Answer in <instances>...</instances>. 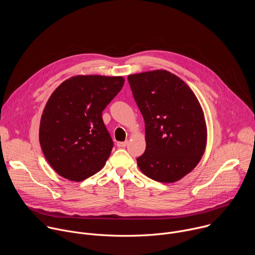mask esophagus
Masks as SVG:
<instances>
[{
	"mask_svg": "<svg viewBox=\"0 0 255 255\" xmlns=\"http://www.w3.org/2000/svg\"><path fill=\"white\" fill-rule=\"evenodd\" d=\"M128 145V141H124V142H117V146L118 147H125Z\"/></svg>",
	"mask_w": 255,
	"mask_h": 255,
	"instance_id": "1",
	"label": "esophagus"
}]
</instances>
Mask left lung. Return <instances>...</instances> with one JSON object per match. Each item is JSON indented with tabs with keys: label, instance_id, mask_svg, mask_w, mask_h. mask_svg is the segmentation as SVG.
<instances>
[{
	"label": "left lung",
	"instance_id": "8db88e82",
	"mask_svg": "<svg viewBox=\"0 0 255 255\" xmlns=\"http://www.w3.org/2000/svg\"><path fill=\"white\" fill-rule=\"evenodd\" d=\"M145 122L146 148L137 158L153 180L174 183L200 162L207 144L203 109L190 87L175 75L156 69L128 76Z\"/></svg>",
	"mask_w": 255,
	"mask_h": 255
}]
</instances>
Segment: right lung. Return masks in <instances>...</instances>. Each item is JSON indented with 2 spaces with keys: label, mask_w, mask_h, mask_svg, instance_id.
<instances>
[{
  "label": "right lung",
  "mask_w": 255,
  "mask_h": 255,
  "mask_svg": "<svg viewBox=\"0 0 255 255\" xmlns=\"http://www.w3.org/2000/svg\"><path fill=\"white\" fill-rule=\"evenodd\" d=\"M124 82L122 77L76 76L51 94L41 116L39 141L46 160L60 176L82 181L106 164L113 141L102 113Z\"/></svg>",
  "instance_id": "right-lung-1"
}]
</instances>
